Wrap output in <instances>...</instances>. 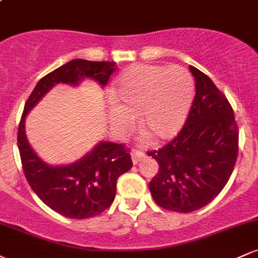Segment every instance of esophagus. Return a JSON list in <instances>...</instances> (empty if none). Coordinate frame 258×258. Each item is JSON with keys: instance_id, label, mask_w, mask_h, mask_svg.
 Masks as SVG:
<instances>
[{"instance_id": "esophagus-1", "label": "esophagus", "mask_w": 258, "mask_h": 258, "mask_svg": "<svg viewBox=\"0 0 258 258\" xmlns=\"http://www.w3.org/2000/svg\"><path fill=\"white\" fill-rule=\"evenodd\" d=\"M131 156H132L133 164H138L139 161H142V160L146 158V154L143 152H133Z\"/></svg>"}]
</instances>
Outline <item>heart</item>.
<instances>
[{
  "mask_svg": "<svg viewBox=\"0 0 258 258\" xmlns=\"http://www.w3.org/2000/svg\"><path fill=\"white\" fill-rule=\"evenodd\" d=\"M193 94V78L183 68L133 65L115 82L109 116L120 135L133 131L135 116L141 115L146 135L170 139L184 125Z\"/></svg>",
  "mask_w": 258,
  "mask_h": 258,
  "instance_id": "1",
  "label": "heart"
}]
</instances>
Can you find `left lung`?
<instances>
[{"mask_svg":"<svg viewBox=\"0 0 258 258\" xmlns=\"http://www.w3.org/2000/svg\"><path fill=\"white\" fill-rule=\"evenodd\" d=\"M189 70L197 91L184 126L161 149L148 152L159 164L149 183L154 201L180 214L197 211L221 193L239 152L232 105L209 76L191 65Z\"/></svg>","mask_w":258,"mask_h":258,"instance_id":"obj_1","label":"left lung"}]
</instances>
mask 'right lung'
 Masks as SVG:
<instances>
[{"label":"right lung","instance_id":"right-lung-1","mask_svg":"<svg viewBox=\"0 0 258 258\" xmlns=\"http://www.w3.org/2000/svg\"><path fill=\"white\" fill-rule=\"evenodd\" d=\"M114 72V61L74 59L41 79L25 103L18 128V148L25 178L35 194L64 217L85 220L108 209L115 199L117 178L131 170V155L125 144L102 141L78 161L52 166L38 158L29 144L26 115L57 84L78 86L82 80L92 79L104 87Z\"/></svg>","mask_w":258,"mask_h":258}]
</instances>
